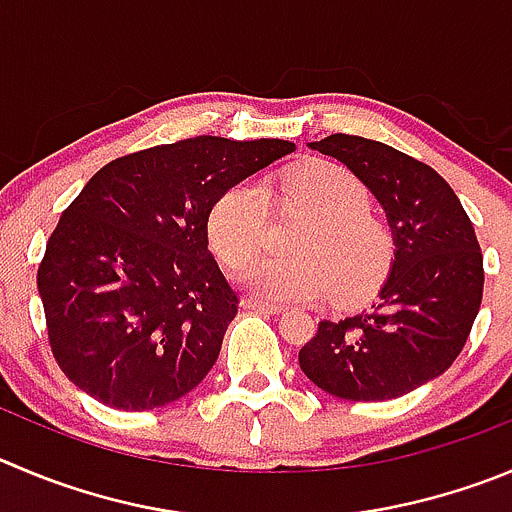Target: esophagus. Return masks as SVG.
Instances as JSON below:
<instances>
[{
  "label": "esophagus",
  "mask_w": 512,
  "mask_h": 512,
  "mask_svg": "<svg viewBox=\"0 0 512 512\" xmlns=\"http://www.w3.org/2000/svg\"><path fill=\"white\" fill-rule=\"evenodd\" d=\"M242 305H245V308H250V310H260V313H270V315L285 313L283 305L267 303V300H260V298H245V300H242Z\"/></svg>",
  "instance_id": "esophagus-1"
}]
</instances>
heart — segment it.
<instances>
[{"label": "heart", "instance_id": "obj_1", "mask_svg": "<svg viewBox=\"0 0 512 512\" xmlns=\"http://www.w3.org/2000/svg\"><path fill=\"white\" fill-rule=\"evenodd\" d=\"M290 209L308 214L293 242L295 257L257 255L234 270V280L265 300H310L336 288L341 300L366 293L389 267L391 229L366 207L364 184L341 164L305 161L278 181ZM265 224L262 189L240 181L224 189L207 214L214 255L237 265L257 250Z\"/></svg>", "mask_w": 512, "mask_h": 512}]
</instances>
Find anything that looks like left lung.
I'll use <instances>...</instances> for the list:
<instances>
[{
    "label": "left lung",
    "mask_w": 512,
    "mask_h": 512,
    "mask_svg": "<svg viewBox=\"0 0 512 512\" xmlns=\"http://www.w3.org/2000/svg\"><path fill=\"white\" fill-rule=\"evenodd\" d=\"M310 148L371 189L394 234V260L369 310L321 321L300 348L303 374L348 401H386L455 364L482 303V252L452 186L381 141L333 133Z\"/></svg>",
    "instance_id": "8db88e82"
}]
</instances>
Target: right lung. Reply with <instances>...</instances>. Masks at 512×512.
<instances>
[{
  "mask_svg": "<svg viewBox=\"0 0 512 512\" xmlns=\"http://www.w3.org/2000/svg\"><path fill=\"white\" fill-rule=\"evenodd\" d=\"M290 151L280 138L197 136L105 164L62 212L37 270L62 374L123 412L199 386L240 303L207 250L209 207Z\"/></svg>",
  "mask_w": 512,
  "mask_h": 512,
  "instance_id": "add662e5",
  "label": "right lung"
}]
</instances>
